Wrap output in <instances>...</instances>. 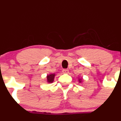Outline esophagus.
Wrapping results in <instances>:
<instances>
[{
    "mask_svg": "<svg viewBox=\"0 0 121 121\" xmlns=\"http://www.w3.org/2000/svg\"><path fill=\"white\" fill-rule=\"evenodd\" d=\"M62 73L64 74H68L69 73V70L68 69H63L62 70Z\"/></svg>",
    "mask_w": 121,
    "mask_h": 121,
    "instance_id": "1",
    "label": "esophagus"
}]
</instances>
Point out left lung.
<instances>
[{
    "mask_svg": "<svg viewBox=\"0 0 121 121\" xmlns=\"http://www.w3.org/2000/svg\"><path fill=\"white\" fill-rule=\"evenodd\" d=\"M78 81L79 83H81L82 82V78H78Z\"/></svg>",
    "mask_w": 121,
    "mask_h": 121,
    "instance_id": "left-lung-1",
    "label": "left lung"
}]
</instances>
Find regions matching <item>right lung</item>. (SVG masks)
Wrapping results in <instances>:
<instances>
[{"instance_id": "add662e5", "label": "right lung", "mask_w": 121, "mask_h": 121, "mask_svg": "<svg viewBox=\"0 0 121 121\" xmlns=\"http://www.w3.org/2000/svg\"><path fill=\"white\" fill-rule=\"evenodd\" d=\"M56 74L55 73L49 74L47 75V82L48 83H52L54 81V78Z\"/></svg>"}]
</instances>
